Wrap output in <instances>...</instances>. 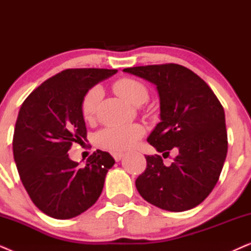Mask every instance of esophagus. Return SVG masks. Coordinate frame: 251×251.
<instances>
[{
	"instance_id": "esophagus-1",
	"label": "esophagus",
	"mask_w": 251,
	"mask_h": 251,
	"mask_svg": "<svg viewBox=\"0 0 251 251\" xmlns=\"http://www.w3.org/2000/svg\"><path fill=\"white\" fill-rule=\"evenodd\" d=\"M112 156L114 157L115 161H120L123 157V153H121V152H112Z\"/></svg>"
}]
</instances>
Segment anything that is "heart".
<instances>
[{
  "label": "heart",
  "mask_w": 251,
  "mask_h": 251,
  "mask_svg": "<svg viewBox=\"0 0 251 251\" xmlns=\"http://www.w3.org/2000/svg\"><path fill=\"white\" fill-rule=\"evenodd\" d=\"M113 90L130 104L140 106L149 100L150 91L144 82L132 77H123L115 81ZM102 91L99 87H92L83 96L81 101V113L85 121H94L97 115ZM145 133L140 125L109 126L99 130L95 136V142L101 149L111 152H120L132 147Z\"/></svg>",
  "instance_id": "obj_1"
}]
</instances>
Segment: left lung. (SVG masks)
Wrapping results in <instances>:
<instances>
[{
	"instance_id": "8db88e82",
	"label": "left lung",
	"mask_w": 251,
	"mask_h": 251,
	"mask_svg": "<svg viewBox=\"0 0 251 251\" xmlns=\"http://www.w3.org/2000/svg\"><path fill=\"white\" fill-rule=\"evenodd\" d=\"M156 85L161 122L149 142L169 155L166 167L160 155H145L146 169L136 179L139 194L151 204L168 211L197 207L211 193L227 154L224 108L210 87L178 64L147 65L123 70Z\"/></svg>"
}]
</instances>
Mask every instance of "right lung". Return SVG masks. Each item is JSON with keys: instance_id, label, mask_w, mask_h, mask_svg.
<instances>
[{"instance_id": "right-lung-1", "label": "right lung", "mask_w": 251, "mask_h": 251, "mask_svg": "<svg viewBox=\"0 0 251 251\" xmlns=\"http://www.w3.org/2000/svg\"><path fill=\"white\" fill-rule=\"evenodd\" d=\"M106 68H70L48 78L20 107L12 150L33 203L57 219L78 216L101 194L115 161L97 150L80 167L68 157L73 143L87 138L81 101L92 85L116 73Z\"/></svg>"}]
</instances>
